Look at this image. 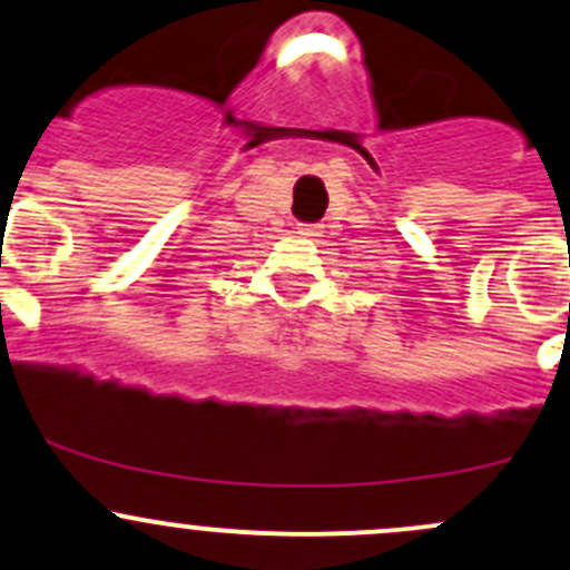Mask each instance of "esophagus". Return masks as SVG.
I'll return each mask as SVG.
<instances>
[{
    "mask_svg": "<svg viewBox=\"0 0 570 570\" xmlns=\"http://www.w3.org/2000/svg\"><path fill=\"white\" fill-rule=\"evenodd\" d=\"M297 235H301V237H311V239H316V237L325 235V232H322V226H320V224H301V226H297Z\"/></svg>",
    "mask_w": 570,
    "mask_h": 570,
    "instance_id": "esophagus-1",
    "label": "esophagus"
}]
</instances>
